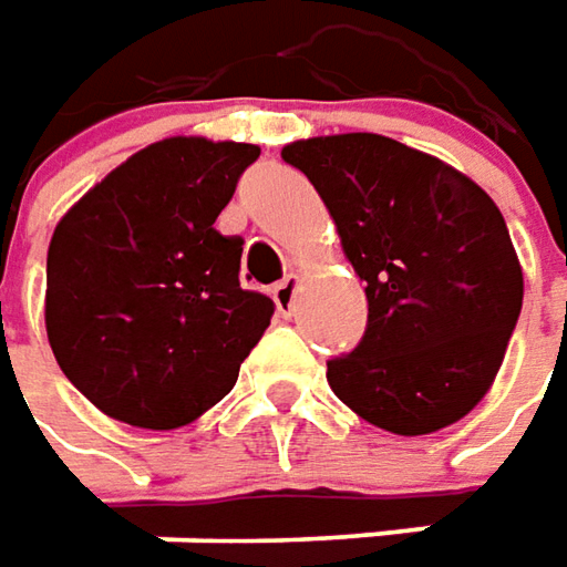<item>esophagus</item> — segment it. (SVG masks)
I'll list each match as a JSON object with an SVG mask.
<instances>
[{
	"mask_svg": "<svg viewBox=\"0 0 567 567\" xmlns=\"http://www.w3.org/2000/svg\"><path fill=\"white\" fill-rule=\"evenodd\" d=\"M295 295H298V272H288L282 282L272 288V301H276V310L282 317H291L295 310Z\"/></svg>",
	"mask_w": 567,
	"mask_h": 567,
	"instance_id": "esophagus-1",
	"label": "esophagus"
}]
</instances>
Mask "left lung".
<instances>
[{"label":"left lung","mask_w":567,"mask_h":567,"mask_svg":"<svg viewBox=\"0 0 567 567\" xmlns=\"http://www.w3.org/2000/svg\"><path fill=\"white\" fill-rule=\"evenodd\" d=\"M282 159L317 187L367 282V332L329 361L332 392L395 436H426L471 414L524 301L493 197L436 156L367 131L295 141Z\"/></svg>","instance_id":"1"}]
</instances>
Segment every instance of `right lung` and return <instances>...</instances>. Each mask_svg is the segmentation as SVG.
Here are the masks:
<instances>
[{
    "mask_svg": "<svg viewBox=\"0 0 567 567\" xmlns=\"http://www.w3.org/2000/svg\"><path fill=\"white\" fill-rule=\"evenodd\" d=\"M257 156V144L156 141L55 225L47 336L62 373L112 420H197L266 332L276 307L238 282L245 241L213 228Z\"/></svg>",
    "mask_w": 567,
    "mask_h": 567,
    "instance_id": "add662e5",
    "label": "right lung"
}]
</instances>
